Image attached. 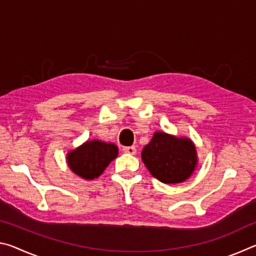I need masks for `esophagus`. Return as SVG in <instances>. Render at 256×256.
I'll return each mask as SVG.
<instances>
[{"label": "esophagus", "instance_id": "obj_1", "mask_svg": "<svg viewBox=\"0 0 256 256\" xmlns=\"http://www.w3.org/2000/svg\"><path fill=\"white\" fill-rule=\"evenodd\" d=\"M123 151L125 154H136V146H123Z\"/></svg>", "mask_w": 256, "mask_h": 256}]
</instances>
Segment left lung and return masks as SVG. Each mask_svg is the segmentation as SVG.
Listing matches in <instances>:
<instances>
[{
    "mask_svg": "<svg viewBox=\"0 0 256 256\" xmlns=\"http://www.w3.org/2000/svg\"><path fill=\"white\" fill-rule=\"evenodd\" d=\"M150 174L164 184L182 183L192 175L198 164L196 146L188 138L156 132L141 154Z\"/></svg>",
    "mask_w": 256,
    "mask_h": 256,
    "instance_id": "8db88e82",
    "label": "left lung"
}]
</instances>
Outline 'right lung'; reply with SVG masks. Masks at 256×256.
<instances>
[{
    "instance_id": "1",
    "label": "right lung",
    "mask_w": 256,
    "mask_h": 256,
    "mask_svg": "<svg viewBox=\"0 0 256 256\" xmlns=\"http://www.w3.org/2000/svg\"><path fill=\"white\" fill-rule=\"evenodd\" d=\"M118 154L114 144L92 140L86 141L79 148L70 151L66 156L71 170L84 180H94L100 176L106 167Z\"/></svg>"
}]
</instances>
